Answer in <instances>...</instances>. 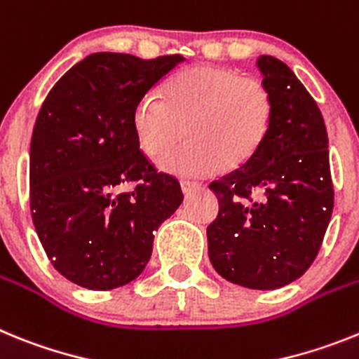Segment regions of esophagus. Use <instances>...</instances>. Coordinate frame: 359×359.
Here are the masks:
<instances>
[{
	"mask_svg": "<svg viewBox=\"0 0 359 359\" xmlns=\"http://www.w3.org/2000/svg\"><path fill=\"white\" fill-rule=\"evenodd\" d=\"M198 188H201V182H195V180H182L180 182V189H182L184 195H189V193Z\"/></svg>",
	"mask_w": 359,
	"mask_h": 359,
	"instance_id": "34e87169",
	"label": "esophagus"
}]
</instances>
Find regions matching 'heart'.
I'll list each match as a JSON object with an SVG mask.
<instances>
[{
  "label": "heart",
  "mask_w": 359,
  "mask_h": 359,
  "mask_svg": "<svg viewBox=\"0 0 359 359\" xmlns=\"http://www.w3.org/2000/svg\"><path fill=\"white\" fill-rule=\"evenodd\" d=\"M273 99L262 81L231 68L197 65L179 72L162 90L146 93L133 108V130L146 155L161 157L182 139L189 141L158 161L166 173L202 177L235 170L257 154L266 139Z\"/></svg>",
  "instance_id": "obj_1"
}]
</instances>
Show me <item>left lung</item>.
Masks as SVG:
<instances>
[{"label":"left lung","mask_w":359,"mask_h":359,"mask_svg":"<svg viewBox=\"0 0 359 359\" xmlns=\"http://www.w3.org/2000/svg\"><path fill=\"white\" fill-rule=\"evenodd\" d=\"M257 67L273 99L269 130L244 166L210 184L220 208L208 226V255L227 282L271 291L311 267L334 191L318 104L280 59L260 55Z\"/></svg>","instance_id":"1"}]
</instances>
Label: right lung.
Instances as JSON below:
<instances>
[{"label": "right lung", "instance_id": "right-lung-1", "mask_svg": "<svg viewBox=\"0 0 359 359\" xmlns=\"http://www.w3.org/2000/svg\"><path fill=\"white\" fill-rule=\"evenodd\" d=\"M186 59L97 52L54 85L30 142V211L52 266L92 291L144 271L155 231L182 204L177 179L139 149L133 108ZM133 192L117 194L121 183Z\"/></svg>", "mask_w": 359, "mask_h": 359}]
</instances>
